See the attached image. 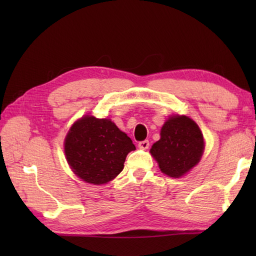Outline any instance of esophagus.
Here are the masks:
<instances>
[{
  "label": "esophagus",
  "instance_id": "1",
  "mask_svg": "<svg viewBox=\"0 0 256 256\" xmlns=\"http://www.w3.org/2000/svg\"><path fill=\"white\" fill-rule=\"evenodd\" d=\"M138 148H142V150H148L150 148V140H142V142H140Z\"/></svg>",
  "mask_w": 256,
  "mask_h": 256
}]
</instances>
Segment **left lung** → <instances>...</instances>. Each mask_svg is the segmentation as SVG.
<instances>
[{
  "mask_svg": "<svg viewBox=\"0 0 256 256\" xmlns=\"http://www.w3.org/2000/svg\"><path fill=\"white\" fill-rule=\"evenodd\" d=\"M204 152V136L192 118L174 116L162 125L160 140L152 146L150 154L160 170L170 177L184 175L198 164Z\"/></svg>",
  "mask_w": 256,
  "mask_h": 256,
  "instance_id": "obj_1",
  "label": "left lung"
}]
</instances>
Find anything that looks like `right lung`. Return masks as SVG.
I'll use <instances>...</instances> for the list:
<instances>
[{"label": "right lung", "mask_w": 256, "mask_h": 256, "mask_svg": "<svg viewBox=\"0 0 256 256\" xmlns=\"http://www.w3.org/2000/svg\"><path fill=\"white\" fill-rule=\"evenodd\" d=\"M135 145L108 118L86 116L76 122L64 140L68 164L82 180L101 184L123 170L126 155Z\"/></svg>", "instance_id": "obj_1"}]
</instances>
